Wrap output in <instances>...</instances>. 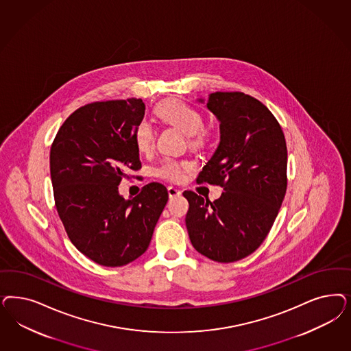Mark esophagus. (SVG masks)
I'll use <instances>...</instances> for the list:
<instances>
[{"label":"esophagus","mask_w":351,"mask_h":351,"mask_svg":"<svg viewBox=\"0 0 351 351\" xmlns=\"http://www.w3.org/2000/svg\"><path fill=\"white\" fill-rule=\"evenodd\" d=\"M181 191L180 190H177L176 187H173V186H169L168 187V195H169L170 199L171 197H176V196H180L181 195Z\"/></svg>","instance_id":"obj_1"}]
</instances>
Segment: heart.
<instances>
[{
    "instance_id": "1",
    "label": "heart",
    "mask_w": 351,
    "mask_h": 351,
    "mask_svg": "<svg viewBox=\"0 0 351 351\" xmlns=\"http://www.w3.org/2000/svg\"><path fill=\"white\" fill-rule=\"evenodd\" d=\"M155 113L164 124L170 125L182 132L187 138L190 148L203 149L208 145L210 139V132L203 126V113L191 104L174 98L165 99L158 103ZM133 141L141 154H147L154 148L155 133L148 121L142 120L136 124L133 132ZM190 169L191 167L186 161L167 158L158 168H155L154 173L158 178L167 181L181 182Z\"/></svg>"
}]
</instances>
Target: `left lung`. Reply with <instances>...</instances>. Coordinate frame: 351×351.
<instances>
[{"label": "left lung", "instance_id": "left-lung-1", "mask_svg": "<svg viewBox=\"0 0 351 351\" xmlns=\"http://www.w3.org/2000/svg\"><path fill=\"white\" fill-rule=\"evenodd\" d=\"M206 107L221 123V142L196 182L223 193L210 202L184 191L186 227L199 253L228 263L252 254L271 230L287 191V143L275 116L248 94L215 91Z\"/></svg>", "mask_w": 351, "mask_h": 351}]
</instances>
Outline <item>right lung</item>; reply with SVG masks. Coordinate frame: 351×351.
<instances>
[{
    "mask_svg": "<svg viewBox=\"0 0 351 351\" xmlns=\"http://www.w3.org/2000/svg\"><path fill=\"white\" fill-rule=\"evenodd\" d=\"M145 110L136 98L85 104L68 116L50 148L54 200L68 238L107 267L128 265L147 250L168 202L158 182L129 200L119 193L129 171L142 168L133 132Z\"/></svg>",
    "mask_w": 351,
    "mask_h": 351,
    "instance_id": "obj_1",
    "label": "right lung"
}]
</instances>
